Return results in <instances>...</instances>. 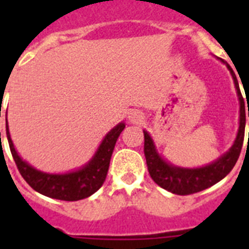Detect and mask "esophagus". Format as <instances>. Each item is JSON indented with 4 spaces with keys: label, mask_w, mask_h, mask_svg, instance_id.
<instances>
[{
    "label": "esophagus",
    "mask_w": 249,
    "mask_h": 249,
    "mask_svg": "<svg viewBox=\"0 0 249 249\" xmlns=\"http://www.w3.org/2000/svg\"><path fill=\"white\" fill-rule=\"evenodd\" d=\"M143 119V115L140 112V111H132V112L129 113V121L133 123V124H136V123H140Z\"/></svg>",
    "instance_id": "1"
}]
</instances>
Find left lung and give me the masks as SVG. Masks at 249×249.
Listing matches in <instances>:
<instances>
[{
	"mask_svg": "<svg viewBox=\"0 0 249 249\" xmlns=\"http://www.w3.org/2000/svg\"><path fill=\"white\" fill-rule=\"evenodd\" d=\"M218 60L222 62L230 71V75H231L234 85H235L238 101H239V128H238L235 140L228 151L222 154L220 158H217L216 160H213L212 163L205 164L203 166H196V168L178 166L160 155L156 148L155 141L152 140V137L150 136L147 130H143L144 156H146V163H147L150 176L160 187L168 190L170 193L177 194V195H190V194L199 193L201 190L208 189L217 182H220L234 168L236 160L240 155L242 146H243L246 116L248 115L249 117V108L247 111L246 106H244V99L240 93L238 79H236L232 68L225 60L220 59V58Z\"/></svg>",
	"mask_w": 249,
	"mask_h": 249,
	"instance_id": "obj_1",
	"label": "left lung"
}]
</instances>
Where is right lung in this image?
<instances>
[{
  "instance_id": "add662e5",
  "label": "right lung",
  "mask_w": 249,
  "mask_h": 249,
  "mask_svg": "<svg viewBox=\"0 0 249 249\" xmlns=\"http://www.w3.org/2000/svg\"><path fill=\"white\" fill-rule=\"evenodd\" d=\"M124 128V121H121L116 126H113L102 140L97 151L94 152V155L88 163H85L77 169L70 170L66 173L42 172V170L36 169L28 161L21 159V156L18 154L17 148L11 141L7 123H6V136L9 141L10 151L13 154V158L15 160L18 169L20 172L21 177L24 178L33 190H36L37 193L42 194L45 196L53 197V199L75 201L85 199V197L93 195L97 190L101 189V186L106 181L109 160L112 156L116 141Z\"/></svg>"
}]
</instances>
